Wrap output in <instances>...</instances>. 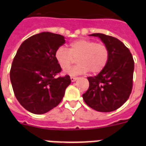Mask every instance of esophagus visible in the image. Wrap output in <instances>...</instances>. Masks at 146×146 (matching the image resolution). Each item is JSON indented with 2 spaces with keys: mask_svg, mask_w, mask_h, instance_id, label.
Here are the masks:
<instances>
[{
  "mask_svg": "<svg viewBox=\"0 0 146 146\" xmlns=\"http://www.w3.org/2000/svg\"><path fill=\"white\" fill-rule=\"evenodd\" d=\"M70 79H71V81H72V82H74V81H75L77 79V77H70Z\"/></svg>",
  "mask_w": 146,
  "mask_h": 146,
  "instance_id": "esophagus-1",
  "label": "esophagus"
}]
</instances>
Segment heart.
<instances>
[{
	"mask_svg": "<svg viewBox=\"0 0 146 146\" xmlns=\"http://www.w3.org/2000/svg\"><path fill=\"white\" fill-rule=\"evenodd\" d=\"M78 58V64L66 72L70 75H78L89 72L96 74L106 66L109 59V50L103 43L93 40H76L69 44V49L60 47L55 51V58L62 69L66 70Z\"/></svg>",
	"mask_w": 146,
	"mask_h": 146,
	"instance_id": "b5f03b06",
	"label": "heart"
}]
</instances>
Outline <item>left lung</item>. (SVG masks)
<instances>
[{
    "instance_id": "8db88e82",
    "label": "left lung",
    "mask_w": 146,
    "mask_h": 146,
    "mask_svg": "<svg viewBox=\"0 0 146 146\" xmlns=\"http://www.w3.org/2000/svg\"><path fill=\"white\" fill-rule=\"evenodd\" d=\"M90 36L101 38L109 50V59L106 66L97 75L87 77L89 88L82 98L96 111H114L127 101L131 94L135 68L133 57L118 38L103 33Z\"/></svg>"
}]
</instances>
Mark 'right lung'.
<instances>
[{"mask_svg": "<svg viewBox=\"0 0 146 146\" xmlns=\"http://www.w3.org/2000/svg\"><path fill=\"white\" fill-rule=\"evenodd\" d=\"M65 43L61 35L42 32L25 40L18 49L10 70L17 99L34 114H44L58 106L71 83L70 77H57L61 68L55 51Z\"/></svg>", "mask_w": 146, "mask_h": 146, "instance_id": "1", "label": "right lung"}]
</instances>
